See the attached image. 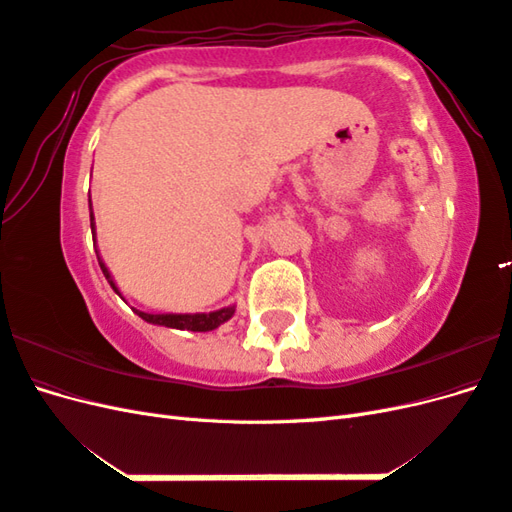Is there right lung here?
Listing matches in <instances>:
<instances>
[{
    "instance_id": "add662e5",
    "label": "right lung",
    "mask_w": 512,
    "mask_h": 512,
    "mask_svg": "<svg viewBox=\"0 0 512 512\" xmlns=\"http://www.w3.org/2000/svg\"><path fill=\"white\" fill-rule=\"evenodd\" d=\"M89 220H91V232H94L96 237V222H94V209H91V198H89ZM96 245V241H94ZM98 256V262H100V269L106 277V282L111 284V288L119 294L121 292L113 280L111 271H108V267L104 265V260L100 256V252H96ZM123 299V297H121ZM134 309V307H132ZM134 312L141 316L145 322L149 324H158V327H168V329H179V331H198V333H205V331H213L218 329L220 324H224L226 320H230L232 316H235V305L230 307H222V309H215V312H209V314H149V312H141V309H134Z\"/></svg>"
}]
</instances>
